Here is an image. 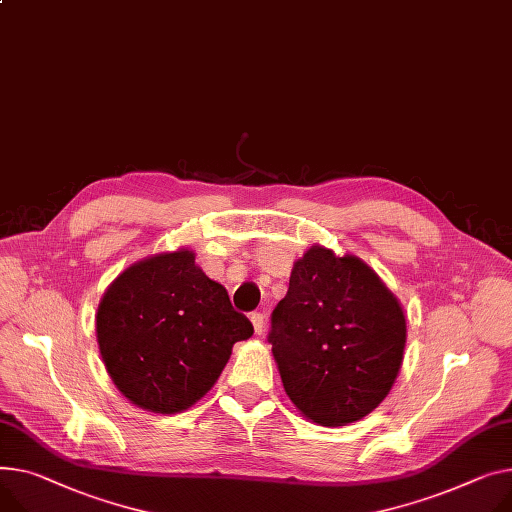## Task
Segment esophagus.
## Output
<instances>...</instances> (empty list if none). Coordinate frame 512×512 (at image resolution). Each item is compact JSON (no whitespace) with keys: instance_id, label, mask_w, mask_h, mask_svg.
<instances>
[{"instance_id":"1","label":"esophagus","mask_w":512,"mask_h":512,"mask_svg":"<svg viewBox=\"0 0 512 512\" xmlns=\"http://www.w3.org/2000/svg\"><path fill=\"white\" fill-rule=\"evenodd\" d=\"M265 317L261 313H251V323H253V329L257 335H261L265 331Z\"/></svg>"}]
</instances>
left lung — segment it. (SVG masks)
Listing matches in <instances>:
<instances>
[{"mask_svg": "<svg viewBox=\"0 0 512 512\" xmlns=\"http://www.w3.org/2000/svg\"><path fill=\"white\" fill-rule=\"evenodd\" d=\"M405 333L399 300L362 259L313 245L292 267L267 339L298 412L346 426L391 391Z\"/></svg>", "mask_w": 512, "mask_h": 512, "instance_id": "1", "label": "left lung"}]
</instances>
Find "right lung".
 <instances>
[{
  "instance_id": "1",
  "label": "right lung",
  "mask_w": 512,
  "mask_h": 512,
  "mask_svg": "<svg viewBox=\"0 0 512 512\" xmlns=\"http://www.w3.org/2000/svg\"><path fill=\"white\" fill-rule=\"evenodd\" d=\"M253 335L222 284L179 249L129 265L96 313L98 350L117 389L142 410L179 414L206 395L232 346Z\"/></svg>"
}]
</instances>
